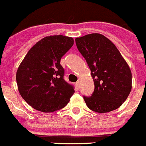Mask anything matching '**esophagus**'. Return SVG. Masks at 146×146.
<instances>
[{
  "mask_svg": "<svg viewBox=\"0 0 146 146\" xmlns=\"http://www.w3.org/2000/svg\"><path fill=\"white\" fill-rule=\"evenodd\" d=\"M76 86L77 88H79V87H80V82H77L76 83Z\"/></svg>",
  "mask_w": 146,
  "mask_h": 146,
  "instance_id": "34e87169",
  "label": "esophagus"
}]
</instances>
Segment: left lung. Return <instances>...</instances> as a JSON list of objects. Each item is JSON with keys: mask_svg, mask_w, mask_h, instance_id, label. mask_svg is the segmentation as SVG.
<instances>
[{"mask_svg": "<svg viewBox=\"0 0 146 146\" xmlns=\"http://www.w3.org/2000/svg\"><path fill=\"white\" fill-rule=\"evenodd\" d=\"M76 44L94 81L92 96H83L88 108L104 113L120 107L131 90V70L120 51L101 34L76 38Z\"/></svg>", "mask_w": 146, "mask_h": 146, "instance_id": "left-lung-1", "label": "left lung"}]
</instances>
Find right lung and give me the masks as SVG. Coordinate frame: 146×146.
Listing matches in <instances>:
<instances>
[{"mask_svg":"<svg viewBox=\"0 0 146 146\" xmlns=\"http://www.w3.org/2000/svg\"><path fill=\"white\" fill-rule=\"evenodd\" d=\"M72 37L46 36L31 48L16 74L20 96L33 108L52 112L64 108L74 93V87L64 79L61 58L73 46Z\"/></svg>","mask_w":146,"mask_h":146,"instance_id":"obj_1","label":"right lung"}]
</instances>
